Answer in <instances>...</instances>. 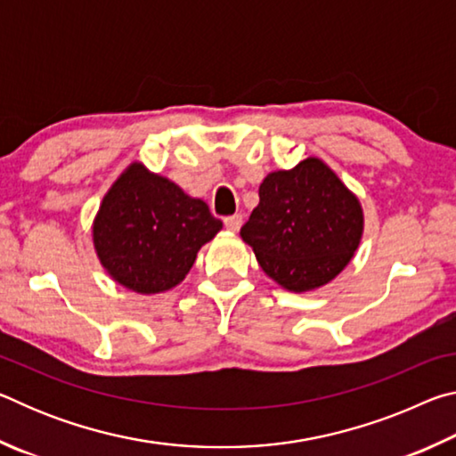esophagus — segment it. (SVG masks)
Returning <instances> with one entry per match:
<instances>
[{"instance_id":"1","label":"esophagus","mask_w":456,"mask_h":456,"mask_svg":"<svg viewBox=\"0 0 456 456\" xmlns=\"http://www.w3.org/2000/svg\"><path fill=\"white\" fill-rule=\"evenodd\" d=\"M241 223H243V217L241 215H231V217H225V227L231 231V233H237L239 229H241Z\"/></svg>"}]
</instances>
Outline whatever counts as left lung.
<instances>
[{"label": "left lung", "mask_w": 456, "mask_h": 456, "mask_svg": "<svg viewBox=\"0 0 456 456\" xmlns=\"http://www.w3.org/2000/svg\"><path fill=\"white\" fill-rule=\"evenodd\" d=\"M364 233L360 199L318 157L269 173L259 205L241 229L267 277L293 293L330 283L344 272Z\"/></svg>", "instance_id": "obj_1"}]
</instances>
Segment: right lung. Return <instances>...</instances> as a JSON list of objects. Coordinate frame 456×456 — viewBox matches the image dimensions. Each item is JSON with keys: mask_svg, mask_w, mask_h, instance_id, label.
<instances>
[{"mask_svg": "<svg viewBox=\"0 0 456 456\" xmlns=\"http://www.w3.org/2000/svg\"><path fill=\"white\" fill-rule=\"evenodd\" d=\"M221 229L203 199L134 160L102 197L92 221V243L114 281L152 296L176 288L200 247Z\"/></svg>", "mask_w": 456, "mask_h": 456, "instance_id": "obj_1", "label": "right lung"}]
</instances>
